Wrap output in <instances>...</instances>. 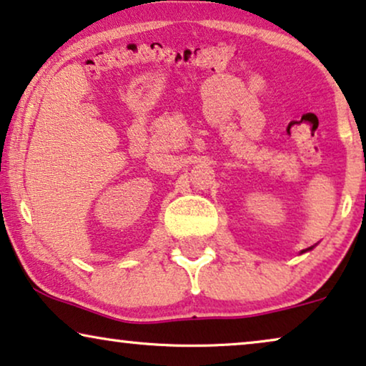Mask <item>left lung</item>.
Segmentation results:
<instances>
[{
  "instance_id": "8db88e82",
  "label": "left lung",
  "mask_w": 366,
  "mask_h": 366,
  "mask_svg": "<svg viewBox=\"0 0 366 366\" xmlns=\"http://www.w3.org/2000/svg\"><path fill=\"white\" fill-rule=\"evenodd\" d=\"M313 247H315V246H311V247H308V249H303V251H301V254H303V252H308V251H311V249H313Z\"/></svg>"
}]
</instances>
